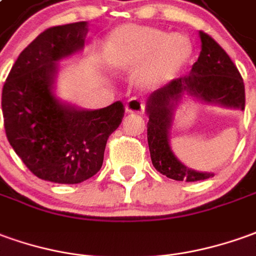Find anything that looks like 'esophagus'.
<instances>
[{"label":"esophagus","instance_id":"obj_1","mask_svg":"<svg viewBox=\"0 0 256 256\" xmlns=\"http://www.w3.org/2000/svg\"><path fill=\"white\" fill-rule=\"evenodd\" d=\"M145 110V104L138 100V98H130L125 104V112L126 114H139L142 111Z\"/></svg>","mask_w":256,"mask_h":256}]
</instances>
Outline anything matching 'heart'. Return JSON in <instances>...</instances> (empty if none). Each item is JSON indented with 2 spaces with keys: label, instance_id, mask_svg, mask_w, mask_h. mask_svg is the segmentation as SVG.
I'll use <instances>...</instances> for the list:
<instances>
[{
  "label": "heart",
  "instance_id": "b5f03b06",
  "mask_svg": "<svg viewBox=\"0 0 256 256\" xmlns=\"http://www.w3.org/2000/svg\"><path fill=\"white\" fill-rule=\"evenodd\" d=\"M194 54L191 40L154 26L125 24L111 32L103 44V64L114 72L135 71L142 90L172 84L186 70Z\"/></svg>",
  "mask_w": 256,
  "mask_h": 256
}]
</instances>
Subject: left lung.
Instances as JSON below:
<instances>
[{"label": "left lung", "mask_w": 256, "mask_h": 256, "mask_svg": "<svg viewBox=\"0 0 256 256\" xmlns=\"http://www.w3.org/2000/svg\"><path fill=\"white\" fill-rule=\"evenodd\" d=\"M200 54L188 75L153 92L146 100L148 144L152 163L160 174L176 181H200L213 177V172L192 170L182 164L170 146V131L176 111L185 98H191L208 106L244 110L246 89L237 66L219 44L204 32Z\"/></svg>", "instance_id": "left-lung-1"}]
</instances>
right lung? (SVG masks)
<instances>
[{
  "label": "right lung",
  "instance_id": "1",
  "mask_svg": "<svg viewBox=\"0 0 256 256\" xmlns=\"http://www.w3.org/2000/svg\"><path fill=\"white\" fill-rule=\"evenodd\" d=\"M86 34L88 22L40 33L19 54L2 89L10 146L34 176L57 184L93 177L103 164L107 139L124 117L121 102L86 110L56 93L60 62L84 50Z\"/></svg>",
  "mask_w": 256,
  "mask_h": 256
}]
</instances>
